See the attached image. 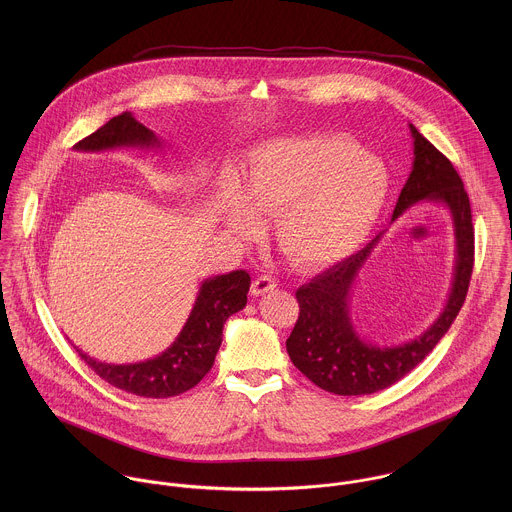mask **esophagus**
<instances>
[{
	"label": "esophagus",
	"instance_id": "obj_1",
	"mask_svg": "<svg viewBox=\"0 0 512 512\" xmlns=\"http://www.w3.org/2000/svg\"><path fill=\"white\" fill-rule=\"evenodd\" d=\"M276 288H278V282L272 276H258L252 282V295H264V293H270Z\"/></svg>",
	"mask_w": 512,
	"mask_h": 512
}]
</instances>
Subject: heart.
<instances>
[{
  "label": "heart",
  "instance_id": "obj_1",
  "mask_svg": "<svg viewBox=\"0 0 512 512\" xmlns=\"http://www.w3.org/2000/svg\"><path fill=\"white\" fill-rule=\"evenodd\" d=\"M390 195L382 159L343 136L278 138L250 153L240 189L222 185L228 226L242 240L274 219V240L293 266L321 270L349 258L372 232Z\"/></svg>",
  "mask_w": 512,
  "mask_h": 512
}]
</instances>
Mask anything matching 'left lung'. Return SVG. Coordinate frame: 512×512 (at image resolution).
Instances as JSON below:
<instances>
[{"label":"left lung","mask_w":512,"mask_h":512,"mask_svg":"<svg viewBox=\"0 0 512 512\" xmlns=\"http://www.w3.org/2000/svg\"><path fill=\"white\" fill-rule=\"evenodd\" d=\"M410 132L414 138V163L392 213V222L418 203H438L451 213L455 234L451 292L438 319L418 339L394 347H378L361 339L355 331L349 301L361 268L384 232L357 254L301 286L295 292L299 317L286 341L288 355L313 384L339 396L384 390L420 365L455 321L469 290L475 232L467 191L451 161L412 124Z\"/></svg>","instance_id":"8db88e82"}]
</instances>
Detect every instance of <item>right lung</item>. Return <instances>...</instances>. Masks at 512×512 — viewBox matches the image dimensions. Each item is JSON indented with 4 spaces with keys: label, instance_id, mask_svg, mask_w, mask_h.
<instances>
[{
    "label": "right lung",
    "instance_id": "right-lung-1",
    "mask_svg": "<svg viewBox=\"0 0 512 512\" xmlns=\"http://www.w3.org/2000/svg\"><path fill=\"white\" fill-rule=\"evenodd\" d=\"M157 136L140 124L130 112L114 116L88 138L80 140L78 151H104L114 147H159ZM250 276L234 270L207 278L197 293L187 323L167 351L155 359L134 365L100 363L78 347L80 359L108 384L144 398H169L197 386L211 370L222 343L226 319L246 305Z\"/></svg>",
    "mask_w": 512,
    "mask_h": 512
}]
</instances>
